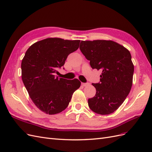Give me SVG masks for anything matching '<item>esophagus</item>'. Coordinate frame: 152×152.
<instances>
[{"label":"esophagus","instance_id":"obj_1","mask_svg":"<svg viewBox=\"0 0 152 152\" xmlns=\"http://www.w3.org/2000/svg\"><path fill=\"white\" fill-rule=\"evenodd\" d=\"M89 85V83H82L81 85L83 86H86Z\"/></svg>","mask_w":152,"mask_h":152}]
</instances>
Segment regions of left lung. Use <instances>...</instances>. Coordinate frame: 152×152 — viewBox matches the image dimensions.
I'll use <instances>...</instances> for the list:
<instances>
[{
    "label": "left lung",
    "instance_id": "1",
    "mask_svg": "<svg viewBox=\"0 0 152 152\" xmlns=\"http://www.w3.org/2000/svg\"><path fill=\"white\" fill-rule=\"evenodd\" d=\"M80 49L92 69L102 71L100 82L92 83L95 96L88 100L90 109L96 114L113 113L129 95L134 73L129 51L111 40L81 41Z\"/></svg>",
    "mask_w": 152,
    "mask_h": 152
}]
</instances>
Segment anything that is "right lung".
Here are the masks:
<instances>
[{"label":"right lung","instance_id":"right-lung-1","mask_svg":"<svg viewBox=\"0 0 152 152\" xmlns=\"http://www.w3.org/2000/svg\"><path fill=\"white\" fill-rule=\"evenodd\" d=\"M80 42L58 38L44 39L30 46L22 60L24 85L35 105L47 114L65 110L73 93L81 85L77 79L68 80L55 76L67 56L79 48Z\"/></svg>","mask_w":152,"mask_h":152}]
</instances>
